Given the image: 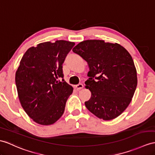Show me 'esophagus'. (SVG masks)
Listing matches in <instances>:
<instances>
[{
	"label": "esophagus",
	"instance_id": "1",
	"mask_svg": "<svg viewBox=\"0 0 155 155\" xmlns=\"http://www.w3.org/2000/svg\"><path fill=\"white\" fill-rule=\"evenodd\" d=\"M75 87L78 90H80V89L84 88V85H83L82 84H79L75 85Z\"/></svg>",
	"mask_w": 155,
	"mask_h": 155
}]
</instances>
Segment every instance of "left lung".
<instances>
[{
    "label": "left lung",
    "instance_id": "obj_1",
    "mask_svg": "<svg viewBox=\"0 0 155 155\" xmlns=\"http://www.w3.org/2000/svg\"><path fill=\"white\" fill-rule=\"evenodd\" d=\"M72 51L89 67L85 84L91 97L85 103L87 108L104 120L120 116L130 104L137 84L130 54L120 45L103 40L82 41Z\"/></svg>",
    "mask_w": 155,
    "mask_h": 155
}]
</instances>
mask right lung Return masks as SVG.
I'll return each mask as SVG.
<instances>
[{"mask_svg":"<svg viewBox=\"0 0 155 155\" xmlns=\"http://www.w3.org/2000/svg\"><path fill=\"white\" fill-rule=\"evenodd\" d=\"M74 45L64 40L39 43L21 60L15 78L19 99L27 114L41 125L57 121L73 92L63 79L62 64Z\"/></svg>","mask_w":155,"mask_h":155,"instance_id":"add662e5","label":"right lung"}]
</instances>
